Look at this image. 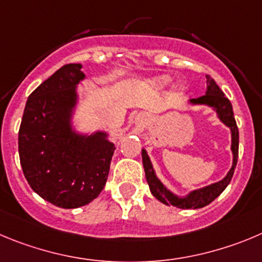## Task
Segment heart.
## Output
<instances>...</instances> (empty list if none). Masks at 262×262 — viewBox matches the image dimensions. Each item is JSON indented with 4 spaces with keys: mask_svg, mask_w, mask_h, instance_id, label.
<instances>
[{
    "mask_svg": "<svg viewBox=\"0 0 262 262\" xmlns=\"http://www.w3.org/2000/svg\"><path fill=\"white\" fill-rule=\"evenodd\" d=\"M168 81V80H164V82H167Z\"/></svg>",
    "mask_w": 262,
    "mask_h": 262,
    "instance_id": "b5f03b06",
    "label": "heart"
}]
</instances>
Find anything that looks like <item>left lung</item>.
I'll return each instance as SVG.
<instances>
[{"instance_id":"left-lung-1","label":"left lung","mask_w":262,"mask_h":262,"mask_svg":"<svg viewBox=\"0 0 262 262\" xmlns=\"http://www.w3.org/2000/svg\"><path fill=\"white\" fill-rule=\"evenodd\" d=\"M207 93L204 95L199 98H195L191 99L192 103H202V104H209V106L213 107L214 110L219 114L220 119H221L222 123L226 124L227 126H230L231 129V136H233V145H231V150L234 154V161L233 167H231L230 172L227 173L226 177L224 178L220 182L213 183L211 186H207L204 189L195 190L187 198H181L174 196L172 192L168 191L163 183L156 178L155 172L152 169V165H151V161L148 159L147 152L145 150H142V161L143 167H145V173H146V180H147L148 186H150V191L154 196L158 200H160L161 203H164L167 205H174L177 208H183V209H196V208H203L205 205H208L209 203L213 202L222 191L227 187V185L230 183L231 178H233L234 170L236 167V161H238V151H239V130L238 126H236L235 117H234L233 112V106H231V102L226 98V95L224 94L221 89L219 88V85L214 82V80L212 79L211 76L207 75Z\"/></svg>"}]
</instances>
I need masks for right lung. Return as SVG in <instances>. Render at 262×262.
<instances>
[{
    "instance_id": "1",
    "label": "right lung",
    "mask_w": 262,
    "mask_h": 262,
    "mask_svg": "<svg viewBox=\"0 0 262 262\" xmlns=\"http://www.w3.org/2000/svg\"><path fill=\"white\" fill-rule=\"evenodd\" d=\"M81 79L79 63L59 68L31 93L19 128V158L29 186L60 208H77L101 194L116 148L103 133H71L68 117Z\"/></svg>"
}]
</instances>
